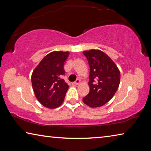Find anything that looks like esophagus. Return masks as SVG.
I'll return each instance as SVG.
<instances>
[{"label": "esophagus", "instance_id": "obj_1", "mask_svg": "<svg viewBox=\"0 0 151 151\" xmlns=\"http://www.w3.org/2000/svg\"><path fill=\"white\" fill-rule=\"evenodd\" d=\"M80 83H81V81L79 80V79H77V80H76V81H75L73 83V84L74 85H79V84H80Z\"/></svg>", "mask_w": 151, "mask_h": 151}]
</instances>
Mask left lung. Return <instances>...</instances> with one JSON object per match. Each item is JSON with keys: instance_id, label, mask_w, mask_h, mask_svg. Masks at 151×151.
<instances>
[{"instance_id": "1", "label": "left lung", "mask_w": 151, "mask_h": 151, "mask_svg": "<svg viewBox=\"0 0 151 151\" xmlns=\"http://www.w3.org/2000/svg\"><path fill=\"white\" fill-rule=\"evenodd\" d=\"M90 66L88 86L90 92L83 99L84 103L93 108L105 104L119 88L121 74L116 64L100 50H85Z\"/></svg>"}]
</instances>
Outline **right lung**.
Listing matches in <instances>:
<instances>
[{
  "label": "right lung",
  "instance_id": "right-lung-1",
  "mask_svg": "<svg viewBox=\"0 0 151 151\" xmlns=\"http://www.w3.org/2000/svg\"><path fill=\"white\" fill-rule=\"evenodd\" d=\"M68 52L54 51L42 58L33 70L32 85L36 97L40 104L48 109L60 106L69 86L62 78L65 75L64 63Z\"/></svg>",
  "mask_w": 151,
  "mask_h": 151
}]
</instances>
